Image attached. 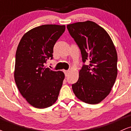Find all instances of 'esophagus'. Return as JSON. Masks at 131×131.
<instances>
[{"mask_svg": "<svg viewBox=\"0 0 131 131\" xmlns=\"http://www.w3.org/2000/svg\"><path fill=\"white\" fill-rule=\"evenodd\" d=\"M63 71H64V74H65V76H67V75L68 74V73H69V72H70V71H69V70H64Z\"/></svg>", "mask_w": 131, "mask_h": 131, "instance_id": "34e87169", "label": "esophagus"}]
</instances>
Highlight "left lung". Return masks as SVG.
<instances>
[{"label":"left lung","mask_w":131,"mask_h":131,"mask_svg":"<svg viewBox=\"0 0 131 131\" xmlns=\"http://www.w3.org/2000/svg\"><path fill=\"white\" fill-rule=\"evenodd\" d=\"M71 36L81 50L82 62L79 79L72 84L75 95L89 104H97L110 92L116 79V50L106 31L87 21L67 25ZM89 62L85 65V61Z\"/></svg>","instance_id":"obj_1"}]
</instances>
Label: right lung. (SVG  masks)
I'll return each mask as SVG.
<instances>
[{"label":"right lung","instance_id":"obj_1","mask_svg":"<svg viewBox=\"0 0 131 131\" xmlns=\"http://www.w3.org/2000/svg\"><path fill=\"white\" fill-rule=\"evenodd\" d=\"M64 31V25L36 27L22 37L17 47L15 81L23 97L35 108L49 107L58 99L64 73L44 65L53 58L54 45Z\"/></svg>","mask_w":131,"mask_h":131}]
</instances>
